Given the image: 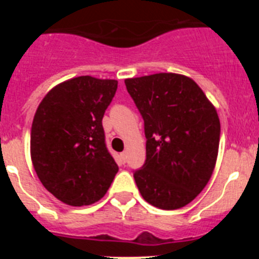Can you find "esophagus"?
<instances>
[{"mask_svg": "<svg viewBox=\"0 0 259 259\" xmlns=\"http://www.w3.org/2000/svg\"><path fill=\"white\" fill-rule=\"evenodd\" d=\"M125 159H127V153L125 152L120 153V161H122L123 163H125Z\"/></svg>", "mask_w": 259, "mask_h": 259, "instance_id": "1", "label": "esophagus"}]
</instances>
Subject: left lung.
Segmentation results:
<instances>
[{
  "instance_id": "obj_1",
  "label": "left lung",
  "mask_w": 259,
  "mask_h": 259,
  "mask_svg": "<svg viewBox=\"0 0 259 259\" xmlns=\"http://www.w3.org/2000/svg\"><path fill=\"white\" fill-rule=\"evenodd\" d=\"M144 119L146 161L135 171L146 202L162 210L184 207L214 171L221 122L214 105L191 77L159 72L124 80Z\"/></svg>"
}]
</instances>
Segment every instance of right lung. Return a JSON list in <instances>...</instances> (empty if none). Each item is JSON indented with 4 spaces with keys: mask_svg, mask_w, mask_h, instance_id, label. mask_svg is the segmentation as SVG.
I'll use <instances>...</instances> for the list:
<instances>
[{
    "mask_svg": "<svg viewBox=\"0 0 259 259\" xmlns=\"http://www.w3.org/2000/svg\"><path fill=\"white\" fill-rule=\"evenodd\" d=\"M116 88V80L77 76L50 89L36 110L32 163L42 185L66 205L97 202L118 172L102 127Z\"/></svg>",
    "mask_w": 259,
    "mask_h": 259,
    "instance_id": "right-lung-1",
    "label": "right lung"
}]
</instances>
